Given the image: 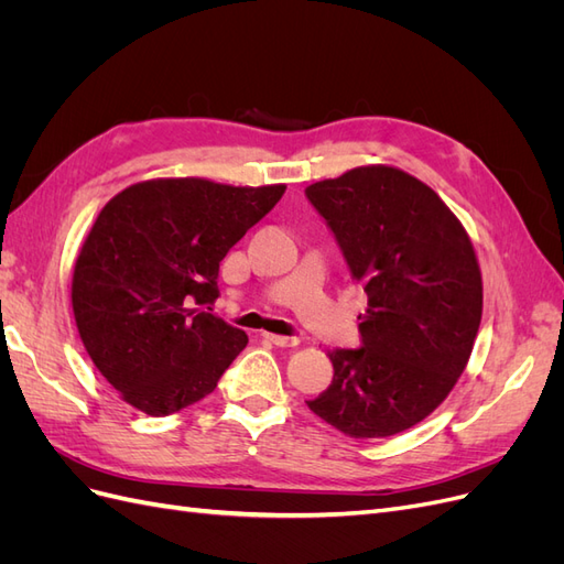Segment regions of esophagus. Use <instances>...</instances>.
Listing matches in <instances>:
<instances>
[{"label":"esophagus","mask_w":564,"mask_h":564,"mask_svg":"<svg viewBox=\"0 0 564 564\" xmlns=\"http://www.w3.org/2000/svg\"><path fill=\"white\" fill-rule=\"evenodd\" d=\"M270 344H275L280 348H294L299 346V338L296 336H280V334H263Z\"/></svg>","instance_id":"1"}]
</instances>
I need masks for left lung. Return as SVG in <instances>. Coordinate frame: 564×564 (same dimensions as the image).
<instances>
[{
    "instance_id": "left-lung-1",
    "label": "left lung",
    "mask_w": 564,
    "mask_h": 564,
    "mask_svg": "<svg viewBox=\"0 0 564 564\" xmlns=\"http://www.w3.org/2000/svg\"><path fill=\"white\" fill-rule=\"evenodd\" d=\"M365 286L362 346L329 350L311 412L357 440L390 437L445 402L482 319L470 237L433 187L398 166H355L305 187Z\"/></svg>"
}]
</instances>
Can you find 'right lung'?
Returning a JSON list of instances; mask_svg holds the SVG:
<instances>
[{
    "mask_svg": "<svg viewBox=\"0 0 564 564\" xmlns=\"http://www.w3.org/2000/svg\"><path fill=\"white\" fill-rule=\"evenodd\" d=\"M284 191L152 178L100 209L75 261L73 313L91 362L127 404L166 416L214 392L249 338L204 305L218 299L230 247Z\"/></svg>",
    "mask_w": 564,
    "mask_h": 564,
    "instance_id": "add662e5",
    "label": "right lung"
}]
</instances>
